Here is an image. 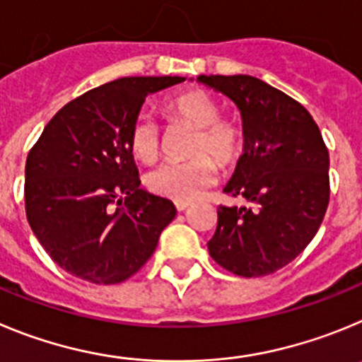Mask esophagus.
Wrapping results in <instances>:
<instances>
[{
  "label": "esophagus",
  "mask_w": 362,
  "mask_h": 362,
  "mask_svg": "<svg viewBox=\"0 0 362 362\" xmlns=\"http://www.w3.org/2000/svg\"><path fill=\"white\" fill-rule=\"evenodd\" d=\"M189 202H175V207H177V211L178 213H182V211H185L189 207Z\"/></svg>",
  "instance_id": "obj_1"
}]
</instances>
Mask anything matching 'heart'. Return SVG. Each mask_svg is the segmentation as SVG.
I'll use <instances>...</instances> for the list:
<instances>
[{"label":"heart","mask_w":362,"mask_h":362,"mask_svg":"<svg viewBox=\"0 0 362 362\" xmlns=\"http://www.w3.org/2000/svg\"><path fill=\"white\" fill-rule=\"evenodd\" d=\"M164 112L173 122L194 128L185 162H168L153 169L146 177V185L158 197L177 202H191L213 185L218 177L216 160L221 168H229L240 158L243 148L242 129L220 117V106L209 93L187 90L169 97ZM160 129L148 115L133 122L129 129V148L133 157L151 164L160 155Z\"/></svg>","instance_id":"obj_1"}]
</instances>
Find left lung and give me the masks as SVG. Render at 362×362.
Returning a JSON list of instances; mask_svg holds the SVG:
<instances>
[{
    "label": "left lung",
    "mask_w": 362,
    "mask_h": 362,
    "mask_svg": "<svg viewBox=\"0 0 362 362\" xmlns=\"http://www.w3.org/2000/svg\"><path fill=\"white\" fill-rule=\"evenodd\" d=\"M240 110L243 155L223 187L247 205L218 207L211 258L258 278L298 258L317 233L330 198L328 149L298 100L250 76H198Z\"/></svg>",
    "instance_id": "left-lung-1"
}]
</instances>
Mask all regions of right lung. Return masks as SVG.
I'll return each instance as SVG.
<instances>
[{
    "label": "right lung",
    "mask_w": 362,
    "mask_h": 362,
    "mask_svg": "<svg viewBox=\"0 0 362 362\" xmlns=\"http://www.w3.org/2000/svg\"><path fill=\"white\" fill-rule=\"evenodd\" d=\"M185 77H122L52 117L25 168V209L61 269L95 285L132 278L151 258L177 209L141 187L129 129L146 97Z\"/></svg>",
    "instance_id": "right-lung-1"
}]
</instances>
